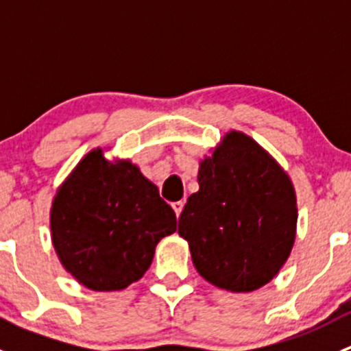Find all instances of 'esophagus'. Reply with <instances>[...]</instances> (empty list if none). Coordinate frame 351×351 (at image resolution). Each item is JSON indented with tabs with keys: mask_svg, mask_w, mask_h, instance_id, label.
<instances>
[{
	"mask_svg": "<svg viewBox=\"0 0 351 351\" xmlns=\"http://www.w3.org/2000/svg\"><path fill=\"white\" fill-rule=\"evenodd\" d=\"M183 202H175V204H171V207H173V210H175V214H176V217H180V214H182V210H183Z\"/></svg>",
	"mask_w": 351,
	"mask_h": 351,
	"instance_id": "34e87169",
	"label": "esophagus"
}]
</instances>
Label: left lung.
<instances>
[{
    "label": "left lung",
    "instance_id": "left-lung-1",
    "mask_svg": "<svg viewBox=\"0 0 351 351\" xmlns=\"http://www.w3.org/2000/svg\"><path fill=\"white\" fill-rule=\"evenodd\" d=\"M198 186L178 221L198 274L231 292L268 284L295 239L297 198L287 173L251 137L231 130L200 162Z\"/></svg>",
    "mask_w": 351,
    "mask_h": 351
}]
</instances>
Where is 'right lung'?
I'll return each mask as SVG.
<instances>
[{"instance_id":"obj_1","label":"right lung","mask_w":351,"mask_h":351,"mask_svg":"<svg viewBox=\"0 0 351 351\" xmlns=\"http://www.w3.org/2000/svg\"><path fill=\"white\" fill-rule=\"evenodd\" d=\"M51 231L62 267L88 289L110 292L146 274L176 215L136 165L108 161L98 147L59 186Z\"/></svg>"}]
</instances>
